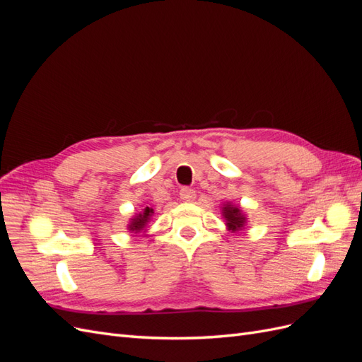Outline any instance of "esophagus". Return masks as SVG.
I'll return each mask as SVG.
<instances>
[{
  "label": "esophagus",
  "instance_id": "1",
  "mask_svg": "<svg viewBox=\"0 0 362 362\" xmlns=\"http://www.w3.org/2000/svg\"><path fill=\"white\" fill-rule=\"evenodd\" d=\"M180 196L184 202H193L196 199V192L189 187H182L180 190Z\"/></svg>",
  "mask_w": 362,
  "mask_h": 362
}]
</instances>
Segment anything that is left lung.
<instances>
[{
	"label": "left lung",
	"instance_id": "left-lung-1",
	"mask_svg": "<svg viewBox=\"0 0 362 362\" xmlns=\"http://www.w3.org/2000/svg\"><path fill=\"white\" fill-rule=\"evenodd\" d=\"M222 216L226 221L228 229H231V231H240L246 225V216L240 210V206L233 205L231 202L223 204Z\"/></svg>",
	"mask_w": 362,
	"mask_h": 362
}]
</instances>
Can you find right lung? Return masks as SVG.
<instances>
[{
	"mask_svg": "<svg viewBox=\"0 0 362 362\" xmlns=\"http://www.w3.org/2000/svg\"><path fill=\"white\" fill-rule=\"evenodd\" d=\"M152 214H154V210H152L151 206H145L144 211L139 213L137 216H134L133 218H131V222H129V225H128L129 231H133L134 234H137V233H140V231H144Z\"/></svg>",
	"mask_w": 362,
	"mask_h": 362,
	"instance_id": "right-lung-1",
	"label": "right lung"
}]
</instances>
